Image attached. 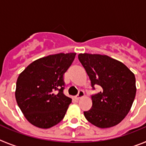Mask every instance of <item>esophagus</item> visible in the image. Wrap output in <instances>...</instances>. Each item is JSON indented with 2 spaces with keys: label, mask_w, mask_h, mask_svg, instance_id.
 Returning <instances> with one entry per match:
<instances>
[{
  "label": "esophagus",
  "mask_w": 146,
  "mask_h": 146,
  "mask_svg": "<svg viewBox=\"0 0 146 146\" xmlns=\"http://www.w3.org/2000/svg\"><path fill=\"white\" fill-rule=\"evenodd\" d=\"M84 95H85L84 91H82V90H80L79 92H78V94H77V95L75 96V99H80V98H82V96H84Z\"/></svg>",
  "instance_id": "esophagus-1"
}]
</instances>
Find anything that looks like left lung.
<instances>
[{"label": "left lung", "instance_id": "obj_1", "mask_svg": "<svg viewBox=\"0 0 146 146\" xmlns=\"http://www.w3.org/2000/svg\"><path fill=\"white\" fill-rule=\"evenodd\" d=\"M78 58L95 86L102 91L91 96L92 107L86 119L99 128L118 124L129 113L136 95L135 74L123 63L99 54L81 53Z\"/></svg>", "mask_w": 146, "mask_h": 146}]
</instances>
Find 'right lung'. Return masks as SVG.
<instances>
[{"instance_id":"obj_1","label":"right lung","mask_w":146,"mask_h":146,"mask_svg":"<svg viewBox=\"0 0 146 146\" xmlns=\"http://www.w3.org/2000/svg\"><path fill=\"white\" fill-rule=\"evenodd\" d=\"M76 53H58L37 59L17 80L15 98L27 120L33 126L48 129L65 116L72 99L64 94V75Z\"/></svg>"}]
</instances>
